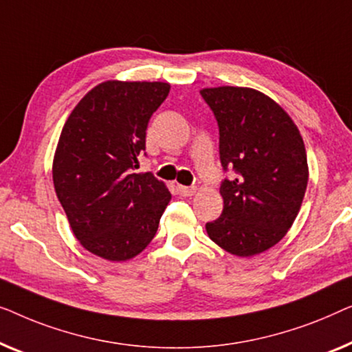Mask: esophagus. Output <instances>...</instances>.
Listing matches in <instances>:
<instances>
[{
	"instance_id": "34e87169",
	"label": "esophagus",
	"mask_w": 352,
	"mask_h": 352,
	"mask_svg": "<svg viewBox=\"0 0 352 352\" xmlns=\"http://www.w3.org/2000/svg\"><path fill=\"white\" fill-rule=\"evenodd\" d=\"M178 192L185 197L192 196L196 192V186H178Z\"/></svg>"
}]
</instances>
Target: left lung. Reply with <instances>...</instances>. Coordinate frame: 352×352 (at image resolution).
I'll use <instances>...</instances> for the list:
<instances>
[{
  "instance_id": "obj_1",
  "label": "left lung",
  "mask_w": 352,
  "mask_h": 352,
  "mask_svg": "<svg viewBox=\"0 0 352 352\" xmlns=\"http://www.w3.org/2000/svg\"><path fill=\"white\" fill-rule=\"evenodd\" d=\"M219 124L223 212L207 234L237 256L268 250L287 234L303 202L308 160L300 131L265 94L249 87L202 89Z\"/></svg>"
}]
</instances>
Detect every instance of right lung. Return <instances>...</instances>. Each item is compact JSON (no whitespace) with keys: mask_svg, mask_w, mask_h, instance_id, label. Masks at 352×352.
Listing matches in <instances>:
<instances>
[{"mask_svg":"<svg viewBox=\"0 0 352 352\" xmlns=\"http://www.w3.org/2000/svg\"><path fill=\"white\" fill-rule=\"evenodd\" d=\"M167 82L107 81L81 98L54 156L57 197L84 249L110 261L140 254L170 201L164 183L135 174L148 121L169 96Z\"/></svg>","mask_w":352,"mask_h":352,"instance_id":"obj_1","label":"right lung"}]
</instances>
